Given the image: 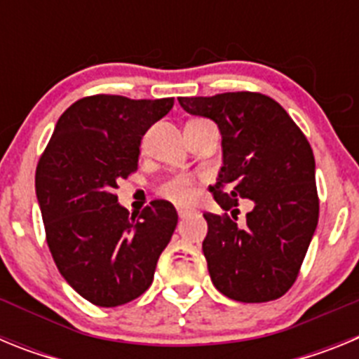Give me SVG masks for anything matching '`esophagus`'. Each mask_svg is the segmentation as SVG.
<instances>
[{
    "label": "esophagus",
    "instance_id": "34e87169",
    "mask_svg": "<svg viewBox=\"0 0 359 359\" xmlns=\"http://www.w3.org/2000/svg\"><path fill=\"white\" fill-rule=\"evenodd\" d=\"M177 215L182 219L189 217V215H192V210H187V208H177Z\"/></svg>",
    "mask_w": 359,
    "mask_h": 359
}]
</instances>
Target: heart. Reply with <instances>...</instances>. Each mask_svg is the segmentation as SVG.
Wrapping results in <instances>:
<instances>
[{
	"label": "heart",
	"mask_w": 359,
	"mask_h": 359,
	"mask_svg": "<svg viewBox=\"0 0 359 359\" xmlns=\"http://www.w3.org/2000/svg\"><path fill=\"white\" fill-rule=\"evenodd\" d=\"M192 185L194 182L190 177L176 176L169 182H165V185L161 187V194L176 203H187L192 198Z\"/></svg>",
	"instance_id": "obj_1"
}]
</instances>
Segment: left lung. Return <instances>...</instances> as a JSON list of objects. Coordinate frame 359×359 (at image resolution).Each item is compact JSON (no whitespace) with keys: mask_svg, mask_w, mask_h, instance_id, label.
Segmentation results:
<instances>
[{"mask_svg":"<svg viewBox=\"0 0 359 359\" xmlns=\"http://www.w3.org/2000/svg\"><path fill=\"white\" fill-rule=\"evenodd\" d=\"M177 100L190 115L214 120L223 138V167L210 192L224 214H203V253L214 286L237 302L280 298L297 280L318 224L309 142L286 109L262 93ZM239 198L252 199L244 225L236 224Z\"/></svg>","mask_w":359,"mask_h":359,"instance_id":"left-lung-1","label":"left lung"}]
</instances>
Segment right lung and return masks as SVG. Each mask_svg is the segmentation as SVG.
<instances>
[{"mask_svg": "<svg viewBox=\"0 0 359 359\" xmlns=\"http://www.w3.org/2000/svg\"><path fill=\"white\" fill-rule=\"evenodd\" d=\"M174 98L84 97L57 120L39 158L36 194L46 243L73 290L100 307L147 291L177 224L172 203L156 199L138 215L118 203L120 180L138 169L142 136Z\"/></svg>", "mask_w": 359, "mask_h": 359, "instance_id": "right-lung-1", "label": "right lung"}]
</instances>
